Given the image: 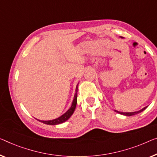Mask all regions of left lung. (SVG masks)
I'll return each mask as SVG.
<instances>
[{
	"label": "left lung",
	"instance_id": "left-lung-1",
	"mask_svg": "<svg viewBox=\"0 0 157 157\" xmlns=\"http://www.w3.org/2000/svg\"><path fill=\"white\" fill-rule=\"evenodd\" d=\"M147 108V106H145L144 108L142 109L141 110H140V111H135V112H121V111H118L115 110V111L117 112L118 113H120V114H122V115L124 116H134L135 114H137L139 113H141L142 111H143L144 109H146Z\"/></svg>",
	"mask_w": 157,
	"mask_h": 157
}]
</instances>
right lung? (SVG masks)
Listing matches in <instances>:
<instances>
[{
	"label": "right lung",
	"instance_id": "right-lung-1",
	"mask_svg": "<svg viewBox=\"0 0 157 157\" xmlns=\"http://www.w3.org/2000/svg\"><path fill=\"white\" fill-rule=\"evenodd\" d=\"M78 85H77V86H76L75 94L74 99H73V101H72V105H71V108H70L68 110H67V111L65 112V113H63L62 116H60V117H58V118H57L53 119V120L41 121V120H38V119H37V120H38L39 121H40V122H41V123L46 124V125H58V124L63 123L65 122V121H66L67 120H68V119L71 118V116L72 115V113H74L75 110V108H76L77 101H78V100H77V99H78Z\"/></svg>",
	"mask_w": 157,
	"mask_h": 157
}]
</instances>
